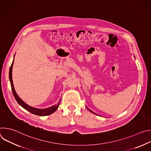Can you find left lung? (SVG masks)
<instances>
[{
  "label": "left lung",
  "instance_id": "left-lung-1",
  "mask_svg": "<svg viewBox=\"0 0 151 151\" xmlns=\"http://www.w3.org/2000/svg\"><path fill=\"white\" fill-rule=\"evenodd\" d=\"M87 109H88V110H89V111H90V112H92V113H93V114H96V113H94V112H93V111H91V110H90V109H88V107H87ZM96 115H97V114H96Z\"/></svg>",
  "mask_w": 151,
  "mask_h": 151
}]
</instances>
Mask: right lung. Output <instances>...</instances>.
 <instances>
[{
    "label": "right lung",
    "mask_w": 151,
    "mask_h": 151,
    "mask_svg": "<svg viewBox=\"0 0 151 151\" xmlns=\"http://www.w3.org/2000/svg\"><path fill=\"white\" fill-rule=\"evenodd\" d=\"M15 56V55H14ZM13 64H14V60L12 61V63L11 64V66L10 67L9 69V80H10V82H11V89L12 91V93L15 99V100H17V101L18 102V103L21 106H22L24 109H25L26 110H27V111L30 112V113L34 114V115H39V116H47L50 114H52V113H54L58 107L60 101H61V99L59 100V101L58 102L57 104H55L51 107H48V108H46V109H37V108H35V107H31L30 106H29L28 104H27L24 101H23L22 100H21L18 96L17 95V94L15 92V90L14 89V84H13V81H12V66H13Z\"/></svg>",
    "instance_id": "obj_1"
}]
</instances>
